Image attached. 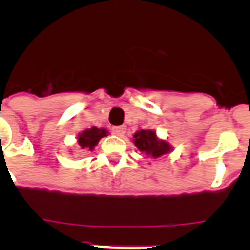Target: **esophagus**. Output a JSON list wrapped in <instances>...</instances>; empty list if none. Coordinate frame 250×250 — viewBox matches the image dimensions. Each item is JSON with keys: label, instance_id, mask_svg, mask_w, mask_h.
Here are the masks:
<instances>
[{"label": "esophagus", "instance_id": "1", "mask_svg": "<svg viewBox=\"0 0 250 250\" xmlns=\"http://www.w3.org/2000/svg\"><path fill=\"white\" fill-rule=\"evenodd\" d=\"M112 132H114L115 135L118 136H124L125 135V132H126V126H115L112 127Z\"/></svg>", "mask_w": 250, "mask_h": 250}]
</instances>
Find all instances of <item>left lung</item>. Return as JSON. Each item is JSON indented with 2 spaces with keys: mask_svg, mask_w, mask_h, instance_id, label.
Here are the masks:
<instances>
[{
  "mask_svg": "<svg viewBox=\"0 0 250 250\" xmlns=\"http://www.w3.org/2000/svg\"><path fill=\"white\" fill-rule=\"evenodd\" d=\"M134 144L139 151L152 159L161 158L173 150L167 140H161L156 136L154 130H139L134 134Z\"/></svg>",
  "mask_w": 250,
  "mask_h": 250,
  "instance_id": "obj_1",
  "label": "left lung"
}]
</instances>
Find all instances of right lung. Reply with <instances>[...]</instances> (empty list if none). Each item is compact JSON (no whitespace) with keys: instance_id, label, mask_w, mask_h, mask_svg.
Segmentation results:
<instances>
[{"instance_id":"right-lung-1","label":"right lung","mask_w":250,"mask_h":250,"mask_svg":"<svg viewBox=\"0 0 250 250\" xmlns=\"http://www.w3.org/2000/svg\"><path fill=\"white\" fill-rule=\"evenodd\" d=\"M107 130L106 129H99V127L94 126L91 129H86L83 132H80L77 135V143H79V147L83 150H94V147L98 145L101 138L107 136Z\"/></svg>"}]
</instances>
